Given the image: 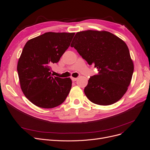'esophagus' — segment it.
Instances as JSON below:
<instances>
[{
	"instance_id": "obj_1",
	"label": "esophagus",
	"mask_w": 150,
	"mask_h": 150,
	"mask_svg": "<svg viewBox=\"0 0 150 150\" xmlns=\"http://www.w3.org/2000/svg\"><path fill=\"white\" fill-rule=\"evenodd\" d=\"M71 79H72V80L73 81H76V80H77V78L72 77V78H71Z\"/></svg>"
}]
</instances>
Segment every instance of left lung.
<instances>
[{
	"instance_id": "1",
	"label": "left lung",
	"mask_w": 150,
	"mask_h": 150,
	"mask_svg": "<svg viewBox=\"0 0 150 150\" xmlns=\"http://www.w3.org/2000/svg\"><path fill=\"white\" fill-rule=\"evenodd\" d=\"M70 47L98 69V74L89 78L84 90L88 99L103 106L120 100L134 71L128 47L122 39L109 31L89 30L77 32Z\"/></svg>"
}]
</instances>
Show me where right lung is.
<instances>
[{
    "label": "right lung",
    "instance_id": "obj_1",
    "mask_svg": "<svg viewBox=\"0 0 150 150\" xmlns=\"http://www.w3.org/2000/svg\"><path fill=\"white\" fill-rule=\"evenodd\" d=\"M74 35L47 32L30 39L23 47L17 70L22 92L35 105L53 108L67 97L72 80L52 76L51 66L59 61Z\"/></svg>",
    "mask_w": 150,
    "mask_h": 150
}]
</instances>
